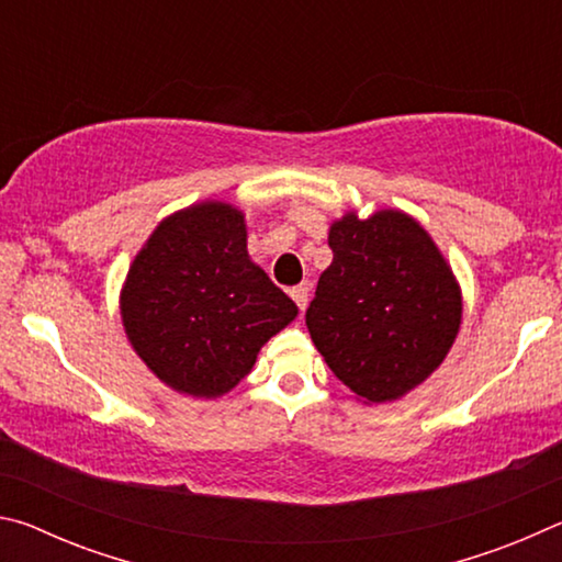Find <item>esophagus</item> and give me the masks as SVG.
<instances>
[{
  "label": "esophagus",
  "mask_w": 562,
  "mask_h": 562,
  "mask_svg": "<svg viewBox=\"0 0 562 562\" xmlns=\"http://www.w3.org/2000/svg\"><path fill=\"white\" fill-rule=\"evenodd\" d=\"M290 297L297 302L300 310H304V307H307V302H310V284L307 282H300L297 288L290 290Z\"/></svg>",
  "instance_id": "esophagus-1"
}]
</instances>
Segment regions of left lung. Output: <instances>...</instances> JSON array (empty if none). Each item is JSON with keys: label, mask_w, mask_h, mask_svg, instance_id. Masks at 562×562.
<instances>
[{"label": "left lung", "mask_w": 562, "mask_h": 562, "mask_svg": "<svg viewBox=\"0 0 562 562\" xmlns=\"http://www.w3.org/2000/svg\"><path fill=\"white\" fill-rule=\"evenodd\" d=\"M335 252L307 307L310 337L341 384L394 402L439 369L461 327V290L429 233L402 211L329 227Z\"/></svg>", "instance_id": "left-lung-1"}]
</instances>
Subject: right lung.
I'll return each mask as SVG.
<instances>
[{"mask_svg":"<svg viewBox=\"0 0 562 562\" xmlns=\"http://www.w3.org/2000/svg\"><path fill=\"white\" fill-rule=\"evenodd\" d=\"M297 304L247 255L245 215L205 201L168 215L121 290L131 347L180 394L215 398L250 374Z\"/></svg>","mask_w":562,"mask_h":562,"instance_id":"obj_1","label":"right lung"}]
</instances>
